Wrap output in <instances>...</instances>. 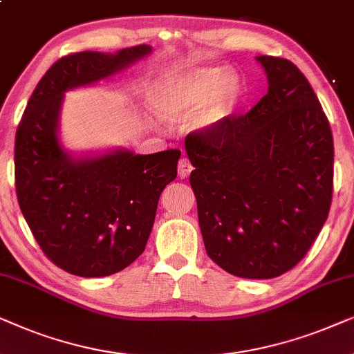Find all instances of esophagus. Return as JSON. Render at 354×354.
Wrapping results in <instances>:
<instances>
[{"label": "esophagus", "instance_id": "1", "mask_svg": "<svg viewBox=\"0 0 354 354\" xmlns=\"http://www.w3.org/2000/svg\"><path fill=\"white\" fill-rule=\"evenodd\" d=\"M192 171V165L189 163V160L186 158H181L180 163H178V176L181 178V180H185L187 178Z\"/></svg>", "mask_w": 354, "mask_h": 354}]
</instances>
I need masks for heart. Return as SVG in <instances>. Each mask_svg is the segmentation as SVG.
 <instances>
[{"label":"heart","mask_w":354,"mask_h":354,"mask_svg":"<svg viewBox=\"0 0 354 354\" xmlns=\"http://www.w3.org/2000/svg\"><path fill=\"white\" fill-rule=\"evenodd\" d=\"M243 100V81L223 66L181 69L169 75L155 93L153 108L165 121H180L192 112V128L218 133L236 116Z\"/></svg>","instance_id":"1"}]
</instances>
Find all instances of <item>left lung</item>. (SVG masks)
<instances>
[{
  "mask_svg": "<svg viewBox=\"0 0 354 354\" xmlns=\"http://www.w3.org/2000/svg\"><path fill=\"white\" fill-rule=\"evenodd\" d=\"M268 88L248 115L185 140L205 251L243 279H273L306 256L333 189L330 124L303 73L256 56Z\"/></svg>",
  "mask_w": 354,
  "mask_h": 354,
  "instance_id": "8db88e82",
  "label": "left lung"
}]
</instances>
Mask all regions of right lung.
<instances>
[{
    "mask_svg": "<svg viewBox=\"0 0 354 354\" xmlns=\"http://www.w3.org/2000/svg\"><path fill=\"white\" fill-rule=\"evenodd\" d=\"M150 55L152 46L138 45L64 56L37 84L19 122V207L45 256L73 275H113L144 252L160 194L176 178L181 152H69L59 138L64 95L108 81Z\"/></svg>",
    "mask_w": 354,
    "mask_h": 354,
    "instance_id": "right-lung-1",
    "label": "right lung"
}]
</instances>
